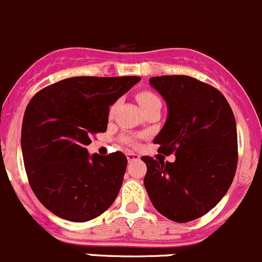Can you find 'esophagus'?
<instances>
[{"mask_svg": "<svg viewBox=\"0 0 262 262\" xmlns=\"http://www.w3.org/2000/svg\"><path fill=\"white\" fill-rule=\"evenodd\" d=\"M126 156H127V160L128 161L140 160V156L137 155V154H135V152H127V154H126Z\"/></svg>", "mask_w": 262, "mask_h": 262, "instance_id": "34e87169", "label": "esophagus"}]
</instances>
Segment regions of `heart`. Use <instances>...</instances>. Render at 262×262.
<instances>
[{
    "mask_svg": "<svg viewBox=\"0 0 262 262\" xmlns=\"http://www.w3.org/2000/svg\"><path fill=\"white\" fill-rule=\"evenodd\" d=\"M136 99L144 111H147V110L151 108V107L156 106V104H161L160 98H159L155 93H152V92L150 91L139 92V93L136 94ZM115 108H116V103H113L112 106L110 107V116L112 115L113 111H115ZM123 141L128 142V144H132L131 137H123Z\"/></svg>",
    "mask_w": 262,
    "mask_h": 262,
    "instance_id": "obj_1",
    "label": "heart"
}]
</instances>
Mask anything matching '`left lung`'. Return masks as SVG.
Segmentation results:
<instances>
[{
    "label": "left lung",
    "instance_id": "8db88e82",
    "mask_svg": "<svg viewBox=\"0 0 262 262\" xmlns=\"http://www.w3.org/2000/svg\"><path fill=\"white\" fill-rule=\"evenodd\" d=\"M168 104V118L154 139L175 161L142 156L144 184L156 211L174 222L196 220L227 193L236 174L237 128L227 99L189 75L150 78ZM163 156V155H161Z\"/></svg>",
    "mask_w": 262,
    "mask_h": 262
}]
</instances>
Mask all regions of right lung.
Returning a JSON list of instances; mask_svg holds the SVG:
<instances>
[{
    "label": "right lung",
    "mask_w": 262,
    "mask_h": 262,
    "mask_svg": "<svg viewBox=\"0 0 262 262\" xmlns=\"http://www.w3.org/2000/svg\"><path fill=\"white\" fill-rule=\"evenodd\" d=\"M140 77H73L37 92L26 107L21 149L29 184L42 206L72 222L98 217L115 202L127 159L90 156L91 137L106 132L110 106Z\"/></svg>",
    "instance_id": "1"
}]
</instances>
